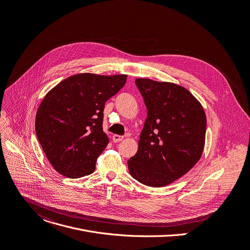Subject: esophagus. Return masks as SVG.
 <instances>
[{
    "label": "esophagus",
    "mask_w": 250,
    "mask_h": 250,
    "mask_svg": "<svg viewBox=\"0 0 250 250\" xmlns=\"http://www.w3.org/2000/svg\"><path fill=\"white\" fill-rule=\"evenodd\" d=\"M123 140H124V137H123V135L113 134V137H112V141H113V143H119V142H121V141H123Z\"/></svg>",
    "instance_id": "1"
}]
</instances>
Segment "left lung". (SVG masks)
Listing matches in <instances>:
<instances>
[{
	"instance_id": "left-lung-1",
	"label": "left lung",
	"mask_w": 250,
	"mask_h": 250,
	"mask_svg": "<svg viewBox=\"0 0 250 250\" xmlns=\"http://www.w3.org/2000/svg\"><path fill=\"white\" fill-rule=\"evenodd\" d=\"M147 108L139 149L127 166L141 184L161 188L189 171L202 154L207 117L183 86L148 79L135 80Z\"/></svg>"
}]
</instances>
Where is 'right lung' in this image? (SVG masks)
Here are the masks:
<instances>
[{
    "mask_svg": "<svg viewBox=\"0 0 250 250\" xmlns=\"http://www.w3.org/2000/svg\"><path fill=\"white\" fill-rule=\"evenodd\" d=\"M125 75L79 74L61 82L40 104L36 133L49 162L61 174L93 173L108 144L103 131L105 102L125 85Z\"/></svg>",
    "mask_w": 250,
    "mask_h": 250,
    "instance_id": "1",
    "label": "right lung"
}]
</instances>
